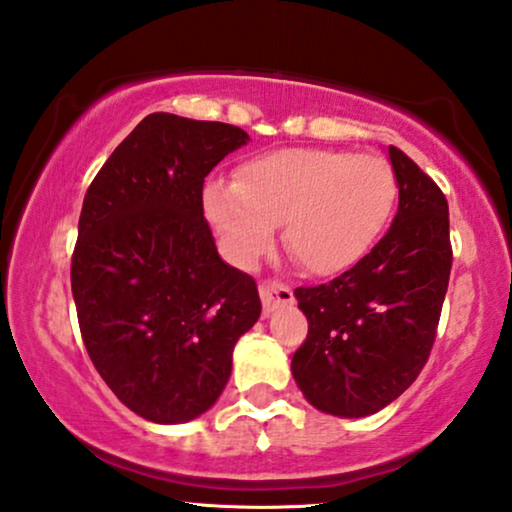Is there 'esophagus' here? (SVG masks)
Here are the masks:
<instances>
[{
    "mask_svg": "<svg viewBox=\"0 0 512 512\" xmlns=\"http://www.w3.org/2000/svg\"><path fill=\"white\" fill-rule=\"evenodd\" d=\"M260 297H262L264 313H274L276 309H281V306H288L295 302L290 288H285V285L278 281H264L260 285Z\"/></svg>",
    "mask_w": 512,
    "mask_h": 512,
    "instance_id": "1",
    "label": "esophagus"
}]
</instances>
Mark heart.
I'll list each match as a JSON object with an SVG mask.
<instances>
[{"label":"heart","mask_w":512,"mask_h":512,"mask_svg":"<svg viewBox=\"0 0 512 512\" xmlns=\"http://www.w3.org/2000/svg\"><path fill=\"white\" fill-rule=\"evenodd\" d=\"M398 201V177L379 154L292 147L252 156L234 182L203 189V215L224 255L248 267L274 241L318 276L349 269L377 243Z\"/></svg>","instance_id":"obj_1"}]
</instances>
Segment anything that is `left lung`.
<instances>
[{
	"label": "left lung",
	"instance_id": "1",
	"mask_svg": "<svg viewBox=\"0 0 512 512\" xmlns=\"http://www.w3.org/2000/svg\"><path fill=\"white\" fill-rule=\"evenodd\" d=\"M398 213L356 267L297 288L309 335L292 377L325 414L367 417L403 395L424 370L452 271L449 208L440 187L398 147Z\"/></svg>",
	"mask_w": 512,
	"mask_h": 512
}]
</instances>
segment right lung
I'll list each match as a JSON object with an SVG mask.
<instances>
[{
  "mask_svg": "<svg viewBox=\"0 0 512 512\" xmlns=\"http://www.w3.org/2000/svg\"><path fill=\"white\" fill-rule=\"evenodd\" d=\"M248 140L238 126L154 112L84 196L72 255L81 337L114 395L154 424L215 405L262 313L255 278L222 262L203 217V180Z\"/></svg>",
  "mask_w": 512,
  "mask_h": 512,
  "instance_id": "obj_1",
  "label": "right lung"
}]
</instances>
